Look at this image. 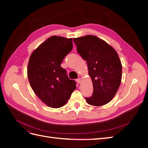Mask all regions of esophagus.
<instances>
[{"label": "esophagus", "instance_id": "obj_1", "mask_svg": "<svg viewBox=\"0 0 148 148\" xmlns=\"http://www.w3.org/2000/svg\"><path fill=\"white\" fill-rule=\"evenodd\" d=\"M76 81H77V82L78 83H81V79H80V78H78V79H76Z\"/></svg>", "mask_w": 148, "mask_h": 148}]
</instances>
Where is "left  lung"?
<instances>
[{
  "label": "left lung",
  "instance_id": "left-lung-1",
  "mask_svg": "<svg viewBox=\"0 0 148 148\" xmlns=\"http://www.w3.org/2000/svg\"><path fill=\"white\" fill-rule=\"evenodd\" d=\"M77 50L86 60L93 84L88 104L101 106L109 103L117 92L122 80V66L117 52L104 40L86 35L74 38Z\"/></svg>",
  "mask_w": 148,
  "mask_h": 148
}]
</instances>
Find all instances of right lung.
<instances>
[{
    "mask_svg": "<svg viewBox=\"0 0 148 148\" xmlns=\"http://www.w3.org/2000/svg\"><path fill=\"white\" fill-rule=\"evenodd\" d=\"M73 38L53 36L32 52L28 78L33 90L44 104L52 108L64 106L76 87L61 64L73 49Z\"/></svg>",
    "mask_w": 148,
    "mask_h": 148,
    "instance_id": "right-lung-1",
    "label": "right lung"
}]
</instances>
